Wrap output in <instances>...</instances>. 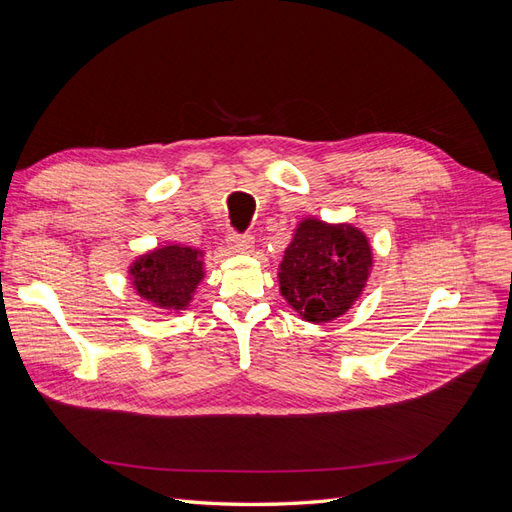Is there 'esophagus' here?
I'll use <instances>...</instances> for the list:
<instances>
[{
	"instance_id": "34e87169",
	"label": "esophagus",
	"mask_w": 512,
	"mask_h": 512,
	"mask_svg": "<svg viewBox=\"0 0 512 512\" xmlns=\"http://www.w3.org/2000/svg\"><path fill=\"white\" fill-rule=\"evenodd\" d=\"M228 247H230L232 252H237V254H247V252H252L254 239L250 235H239V232H230V235H228Z\"/></svg>"
}]
</instances>
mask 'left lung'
I'll list each match as a JSON object with an SVG mask.
<instances>
[{
  "mask_svg": "<svg viewBox=\"0 0 512 512\" xmlns=\"http://www.w3.org/2000/svg\"><path fill=\"white\" fill-rule=\"evenodd\" d=\"M371 265L374 256L363 230L307 218L280 262V292L303 320L329 322L361 297Z\"/></svg>",
  "mask_w": 512,
  "mask_h": 512,
  "instance_id": "1",
  "label": "left lung"
}]
</instances>
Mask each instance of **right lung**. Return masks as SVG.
<instances>
[{
    "instance_id": "obj_1",
    "label": "right lung",
    "mask_w": 512,
    "mask_h": 512,
    "mask_svg": "<svg viewBox=\"0 0 512 512\" xmlns=\"http://www.w3.org/2000/svg\"><path fill=\"white\" fill-rule=\"evenodd\" d=\"M205 252L190 245L170 243L138 256L130 267V280L138 297L153 307L179 312L190 305L196 286L205 277Z\"/></svg>"
}]
</instances>
